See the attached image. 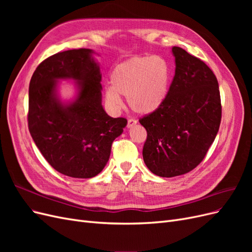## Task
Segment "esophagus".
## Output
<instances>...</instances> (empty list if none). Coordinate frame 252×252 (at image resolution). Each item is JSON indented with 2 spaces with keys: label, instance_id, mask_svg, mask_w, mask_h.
<instances>
[{
  "label": "esophagus",
  "instance_id": "obj_1",
  "mask_svg": "<svg viewBox=\"0 0 252 252\" xmlns=\"http://www.w3.org/2000/svg\"><path fill=\"white\" fill-rule=\"evenodd\" d=\"M134 125H136V121L133 120V119H129L128 122H127V127L128 128H131Z\"/></svg>",
  "mask_w": 252,
  "mask_h": 252
}]
</instances>
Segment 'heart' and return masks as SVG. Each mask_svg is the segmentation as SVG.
Wrapping results in <instances>:
<instances>
[{"label":"heart","mask_w":252,"mask_h":252,"mask_svg":"<svg viewBox=\"0 0 252 252\" xmlns=\"http://www.w3.org/2000/svg\"><path fill=\"white\" fill-rule=\"evenodd\" d=\"M111 84L105 96L112 107H121L124 95L135 113L147 116L161 107L168 95L170 68L161 58L135 57L114 67Z\"/></svg>","instance_id":"heart-1"}]
</instances>
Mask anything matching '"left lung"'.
<instances>
[{
	"mask_svg": "<svg viewBox=\"0 0 252 252\" xmlns=\"http://www.w3.org/2000/svg\"><path fill=\"white\" fill-rule=\"evenodd\" d=\"M175 72L157 111L140 119L147 131L143 158L158 177L185 174L199 165L219 131L222 106L215 73L202 60L172 47Z\"/></svg>",
	"mask_w": 252,
	"mask_h": 252,
	"instance_id": "left-lung-1",
	"label": "left lung"
}]
</instances>
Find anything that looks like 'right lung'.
Wrapping results in <instances>:
<instances>
[{
	"label": "right lung",
	"mask_w": 252,
	"mask_h": 252,
	"mask_svg": "<svg viewBox=\"0 0 252 252\" xmlns=\"http://www.w3.org/2000/svg\"><path fill=\"white\" fill-rule=\"evenodd\" d=\"M94 50L58 52L36 67L29 83L28 128L46 161L60 173L90 179L107 164L112 142L127 125L102 106V73ZM61 79H72L77 95L62 102Z\"/></svg>",
	"instance_id": "right-lung-1"
}]
</instances>
